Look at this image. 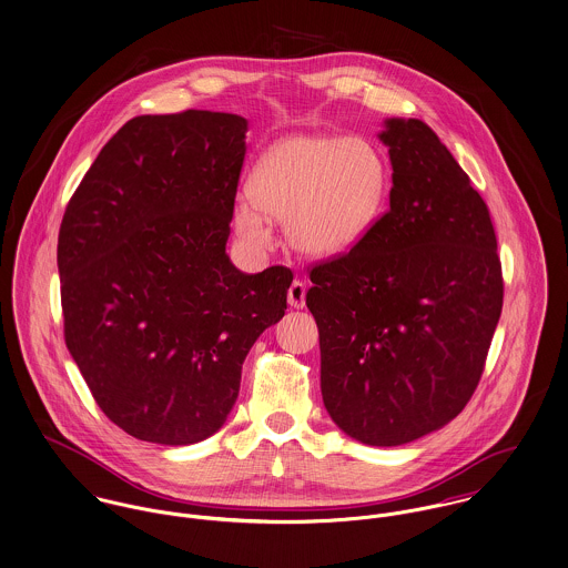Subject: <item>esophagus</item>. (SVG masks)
<instances>
[{"label": "esophagus", "instance_id": "1", "mask_svg": "<svg viewBox=\"0 0 568 568\" xmlns=\"http://www.w3.org/2000/svg\"><path fill=\"white\" fill-rule=\"evenodd\" d=\"M305 296H307V283L305 281H294L287 290V301L294 310H303L305 307Z\"/></svg>", "mask_w": 568, "mask_h": 568}]
</instances>
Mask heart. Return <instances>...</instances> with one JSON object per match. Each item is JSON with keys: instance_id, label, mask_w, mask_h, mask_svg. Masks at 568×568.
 <instances>
[{"instance_id": "b5f03b06", "label": "heart", "mask_w": 568, "mask_h": 568, "mask_svg": "<svg viewBox=\"0 0 568 568\" xmlns=\"http://www.w3.org/2000/svg\"><path fill=\"white\" fill-rule=\"evenodd\" d=\"M385 193L387 163L373 141L292 134L258 159L251 193L235 200L233 224L248 246L267 248L270 220H278L296 251L333 256L371 233Z\"/></svg>"}]
</instances>
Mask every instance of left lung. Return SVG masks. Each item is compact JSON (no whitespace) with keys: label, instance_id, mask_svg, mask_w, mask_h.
I'll list each match as a JSON object with an SVG mask.
<instances>
[{"label":"left lung","instance_id":"1","mask_svg":"<svg viewBox=\"0 0 568 568\" xmlns=\"http://www.w3.org/2000/svg\"><path fill=\"white\" fill-rule=\"evenodd\" d=\"M389 209L348 253L315 263L307 307L333 423L371 446L450 423L484 375L504 307L497 235L438 134L387 120Z\"/></svg>","mask_w":568,"mask_h":568}]
</instances>
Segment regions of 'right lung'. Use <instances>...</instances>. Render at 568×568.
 <instances>
[{
    "label": "right lung",
    "mask_w": 568,
    "mask_h": 568,
    "mask_svg": "<svg viewBox=\"0 0 568 568\" xmlns=\"http://www.w3.org/2000/svg\"><path fill=\"white\" fill-rule=\"evenodd\" d=\"M246 130L211 111L134 118L64 209V344L100 409L136 440L213 436L256 337L287 310L290 267L244 274L226 254Z\"/></svg>",
    "instance_id": "add662e5"
}]
</instances>
